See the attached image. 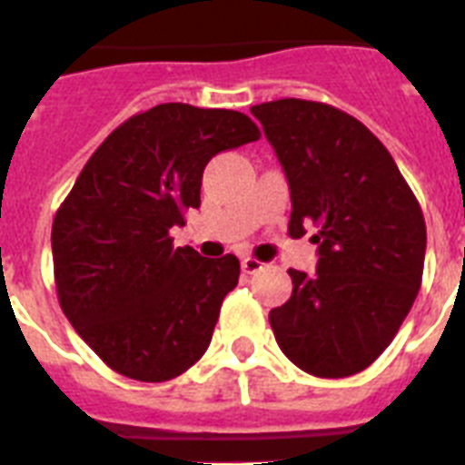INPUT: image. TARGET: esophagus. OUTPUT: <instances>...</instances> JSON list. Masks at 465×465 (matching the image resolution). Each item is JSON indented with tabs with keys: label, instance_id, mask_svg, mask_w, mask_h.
<instances>
[{
	"label": "esophagus",
	"instance_id": "obj_1",
	"mask_svg": "<svg viewBox=\"0 0 465 465\" xmlns=\"http://www.w3.org/2000/svg\"><path fill=\"white\" fill-rule=\"evenodd\" d=\"M265 267V262H260L258 258H243L241 260V270L245 272V274H255V272H260Z\"/></svg>",
	"mask_w": 465,
	"mask_h": 465
}]
</instances>
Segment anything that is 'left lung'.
<instances>
[{"instance_id":"obj_1","label":"left lung","mask_w":465,"mask_h":465,"mask_svg":"<svg viewBox=\"0 0 465 465\" xmlns=\"http://www.w3.org/2000/svg\"><path fill=\"white\" fill-rule=\"evenodd\" d=\"M292 188L289 233L318 243L315 274L289 270L270 311L284 356L315 377L356 375L380 358L422 282L425 220L390 150L341 109L312 100L251 107Z\"/></svg>"}]
</instances>
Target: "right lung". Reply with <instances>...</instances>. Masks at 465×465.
Instances as JSON below:
<instances>
[{"label":"right lung","mask_w":465,"mask_h":465,"mask_svg":"<svg viewBox=\"0 0 465 465\" xmlns=\"http://www.w3.org/2000/svg\"><path fill=\"white\" fill-rule=\"evenodd\" d=\"M260 138L251 116L167 102L116 126L78 173L52 222L64 315L109 368L167 382L205 353L236 255L173 248L172 226L200 207L205 164Z\"/></svg>","instance_id":"1"}]
</instances>
